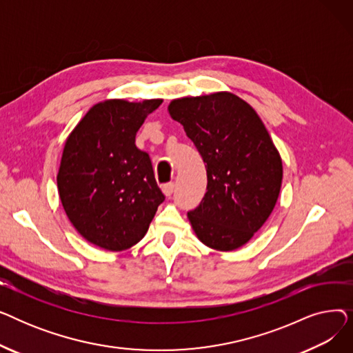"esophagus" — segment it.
Listing matches in <instances>:
<instances>
[{
    "mask_svg": "<svg viewBox=\"0 0 353 353\" xmlns=\"http://www.w3.org/2000/svg\"><path fill=\"white\" fill-rule=\"evenodd\" d=\"M161 190H163V193H164L167 197H170V196L173 194V190H174V183H173V181L164 183L163 186H161Z\"/></svg>",
    "mask_w": 353,
    "mask_h": 353,
    "instance_id": "obj_1",
    "label": "esophagus"
}]
</instances>
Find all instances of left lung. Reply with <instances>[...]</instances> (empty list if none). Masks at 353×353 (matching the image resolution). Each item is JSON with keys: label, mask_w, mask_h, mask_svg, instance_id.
Returning <instances> with one entry per match:
<instances>
[{"label": "left lung", "mask_w": 353, "mask_h": 353, "mask_svg": "<svg viewBox=\"0 0 353 353\" xmlns=\"http://www.w3.org/2000/svg\"><path fill=\"white\" fill-rule=\"evenodd\" d=\"M206 163L208 188L188 213L206 246L229 252L246 245L279 197L283 167L256 111L232 92L184 97L169 105Z\"/></svg>", "instance_id": "left-lung-1"}]
</instances>
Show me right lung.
<instances>
[{
	"instance_id": "add662e5",
	"label": "right lung",
	"mask_w": 353,
	"mask_h": 353,
	"mask_svg": "<svg viewBox=\"0 0 353 353\" xmlns=\"http://www.w3.org/2000/svg\"><path fill=\"white\" fill-rule=\"evenodd\" d=\"M161 100H107L72 130L57 174L67 217L90 243L121 252L144 237L164 194L136 134Z\"/></svg>"
}]
</instances>
